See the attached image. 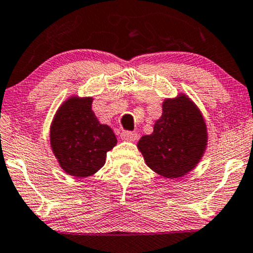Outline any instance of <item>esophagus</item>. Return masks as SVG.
I'll return each instance as SVG.
<instances>
[{"label": "esophagus", "instance_id": "34e87169", "mask_svg": "<svg viewBox=\"0 0 253 253\" xmlns=\"http://www.w3.org/2000/svg\"><path fill=\"white\" fill-rule=\"evenodd\" d=\"M121 139L126 140V141H135L137 139V134L135 132H130V130H125L121 133Z\"/></svg>", "mask_w": 253, "mask_h": 253}]
</instances>
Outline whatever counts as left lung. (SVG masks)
Segmentation results:
<instances>
[{"label": "left lung", "mask_w": 253, "mask_h": 253, "mask_svg": "<svg viewBox=\"0 0 253 253\" xmlns=\"http://www.w3.org/2000/svg\"><path fill=\"white\" fill-rule=\"evenodd\" d=\"M207 142L202 114L189 98L181 94L166 99L154 130L139 140L137 148L150 169L165 177L176 178L195 168Z\"/></svg>", "instance_id": "left-lung-1"}]
</instances>
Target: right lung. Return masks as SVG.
Returning a JSON list of instances; mask_svg holds the SVG:
<instances>
[{
	"mask_svg": "<svg viewBox=\"0 0 253 253\" xmlns=\"http://www.w3.org/2000/svg\"><path fill=\"white\" fill-rule=\"evenodd\" d=\"M92 98L68 99L57 111L50 128L53 154L65 172L76 177L91 176L106 162L117 145L107 125L99 124L92 111Z\"/></svg>",
	"mask_w": 253,
	"mask_h": 253,
	"instance_id": "right-lung-1",
	"label": "right lung"
}]
</instances>
